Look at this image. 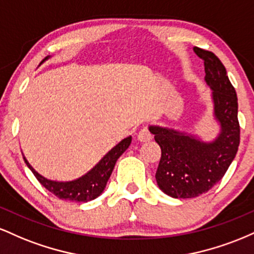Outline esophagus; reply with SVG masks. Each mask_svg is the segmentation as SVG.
<instances>
[{
    "instance_id": "1",
    "label": "esophagus",
    "mask_w": 254,
    "mask_h": 254,
    "mask_svg": "<svg viewBox=\"0 0 254 254\" xmlns=\"http://www.w3.org/2000/svg\"><path fill=\"white\" fill-rule=\"evenodd\" d=\"M137 139H138L139 142H149L150 141L151 135H150L149 131H148L147 127H142V129L138 131V133H137Z\"/></svg>"
}]
</instances>
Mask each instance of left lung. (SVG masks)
<instances>
[{
	"label": "left lung",
	"instance_id": "left-lung-1",
	"mask_svg": "<svg viewBox=\"0 0 254 254\" xmlns=\"http://www.w3.org/2000/svg\"><path fill=\"white\" fill-rule=\"evenodd\" d=\"M204 61L205 82L212 90L214 117L220 132L211 142L170 127L150 125L149 131L161 148L155 178L160 190L173 198H194L222 179L240 143L238 97L226 68L211 51L194 48Z\"/></svg>",
	"mask_w": 254,
	"mask_h": 254
}]
</instances>
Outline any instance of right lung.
<instances>
[{"label": "right lung", "mask_w": 254, "mask_h": 254, "mask_svg": "<svg viewBox=\"0 0 254 254\" xmlns=\"http://www.w3.org/2000/svg\"><path fill=\"white\" fill-rule=\"evenodd\" d=\"M43 60L45 62L48 58ZM42 62V63H43ZM131 143V136L122 139L117 145L111 149L109 153L105 155L100 161L98 162L92 170L87 172L82 177L77 179L71 180V182H55V180L46 179L45 177L40 176L38 172L34 170L32 166L28 164V161L24 156V160L28 168L34 174L39 182L46 190H49L55 196H57L60 199L72 200V202H89V200L95 199L98 196L103 193V191L106 188L107 180L110 179L112 174L113 168H115L116 162L119 159V156L129 148Z\"/></svg>", "instance_id": "1"}]
</instances>
